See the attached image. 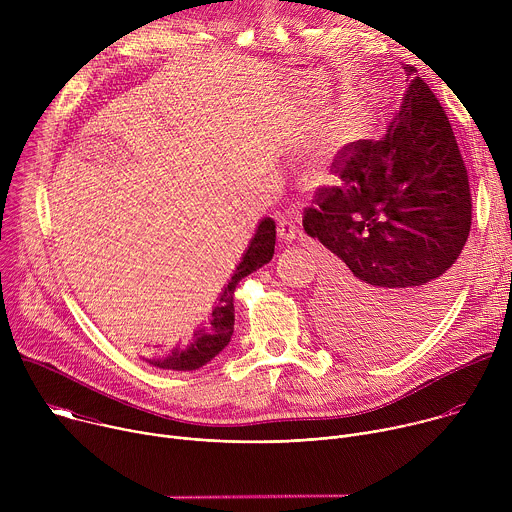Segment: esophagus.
I'll list each match as a JSON object with an SVG mask.
<instances>
[{"label":"esophagus","mask_w":512,"mask_h":512,"mask_svg":"<svg viewBox=\"0 0 512 512\" xmlns=\"http://www.w3.org/2000/svg\"><path fill=\"white\" fill-rule=\"evenodd\" d=\"M298 225L291 221V218H279V225H277V237L283 241V243H289L294 241L298 237Z\"/></svg>","instance_id":"1"}]
</instances>
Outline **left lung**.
<instances>
[{"instance_id": "8db88e82", "label": "left lung", "mask_w": 512, "mask_h": 512, "mask_svg": "<svg viewBox=\"0 0 512 512\" xmlns=\"http://www.w3.org/2000/svg\"><path fill=\"white\" fill-rule=\"evenodd\" d=\"M385 135L336 154L338 186H320L304 231L330 253L322 308L336 342L385 358L417 342L460 281L472 225L468 170L448 115L417 70Z\"/></svg>"}]
</instances>
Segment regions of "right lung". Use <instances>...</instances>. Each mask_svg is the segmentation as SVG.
<instances>
[{
    "label": "right lung",
    "mask_w": 512,
    "mask_h": 512,
    "mask_svg": "<svg viewBox=\"0 0 512 512\" xmlns=\"http://www.w3.org/2000/svg\"><path fill=\"white\" fill-rule=\"evenodd\" d=\"M275 249V221L263 218L257 227V233L243 255V261L237 265L235 275L221 296L216 298V308L212 310L208 328H200L194 334V342L186 350H176L162 360H150V364L168 371H196L210 362L221 352L233 336L235 330V289L239 281L265 263L271 261Z\"/></svg>",
    "instance_id": "add662e5"
}]
</instances>
